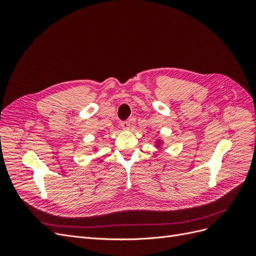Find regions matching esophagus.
<instances>
[{"label": "esophagus", "instance_id": "esophagus-1", "mask_svg": "<svg viewBox=\"0 0 256 256\" xmlns=\"http://www.w3.org/2000/svg\"><path fill=\"white\" fill-rule=\"evenodd\" d=\"M120 126L122 129L128 130V129H130V122H129L128 120H125V122H120Z\"/></svg>", "mask_w": 256, "mask_h": 256}]
</instances>
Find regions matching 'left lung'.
<instances>
[{
	"label": "left lung",
	"instance_id": "obj_1",
	"mask_svg": "<svg viewBox=\"0 0 256 256\" xmlns=\"http://www.w3.org/2000/svg\"><path fill=\"white\" fill-rule=\"evenodd\" d=\"M161 143H162V142H161V141H160V140H157V143H156V146H157V147H158V148H159V147H160V145H161Z\"/></svg>",
	"mask_w": 256,
	"mask_h": 256
}]
</instances>
